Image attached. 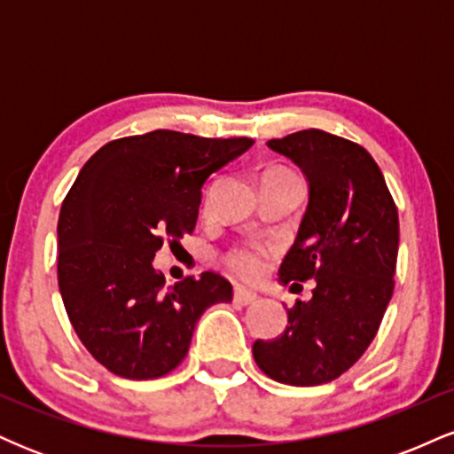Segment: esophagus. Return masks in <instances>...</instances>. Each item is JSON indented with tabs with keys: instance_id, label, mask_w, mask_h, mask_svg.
Here are the masks:
<instances>
[{
	"instance_id": "esophagus-1",
	"label": "esophagus",
	"mask_w": 454,
	"mask_h": 454,
	"mask_svg": "<svg viewBox=\"0 0 454 454\" xmlns=\"http://www.w3.org/2000/svg\"><path fill=\"white\" fill-rule=\"evenodd\" d=\"M258 301V294L252 293V290L245 288H234V303L239 305H252Z\"/></svg>"
}]
</instances>
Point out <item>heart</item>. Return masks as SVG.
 <instances>
[{
    "mask_svg": "<svg viewBox=\"0 0 454 454\" xmlns=\"http://www.w3.org/2000/svg\"><path fill=\"white\" fill-rule=\"evenodd\" d=\"M223 260H226L228 269L239 278L258 279L267 269V249L254 243L239 245V247H232Z\"/></svg>",
    "mask_w": 454,
    "mask_h": 454,
    "instance_id": "1",
    "label": "heart"
}]
</instances>
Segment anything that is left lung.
I'll use <instances>...</instances> for the list:
<instances>
[{
	"label": "left lung",
	"mask_w": 454,
	"mask_h": 454,
	"mask_svg": "<svg viewBox=\"0 0 454 454\" xmlns=\"http://www.w3.org/2000/svg\"><path fill=\"white\" fill-rule=\"evenodd\" d=\"M267 145L309 181V205L279 279H316V288L311 301L290 307L279 337L254 343V361L281 384L317 387L348 372L376 337L395 288L397 207L382 170L352 140L301 129Z\"/></svg>",
	"instance_id": "8db88e82"
}]
</instances>
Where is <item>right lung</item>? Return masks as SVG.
Segmentation results:
<instances>
[{
	"label": "right lung",
	"mask_w": 454,
	"mask_h": 454,
	"mask_svg": "<svg viewBox=\"0 0 454 454\" xmlns=\"http://www.w3.org/2000/svg\"><path fill=\"white\" fill-rule=\"evenodd\" d=\"M252 145L155 129L111 140L78 173L57 223V281L78 340L114 376L170 373L202 311L232 301L213 270L166 288L153 258L194 232L205 181Z\"/></svg>",
	"instance_id": "obj_1"
}]
</instances>
